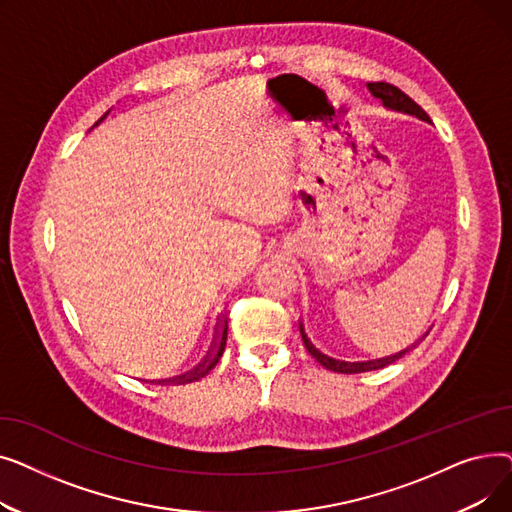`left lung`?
<instances>
[{
  "label": "left lung",
  "mask_w": 512,
  "mask_h": 512,
  "mask_svg": "<svg viewBox=\"0 0 512 512\" xmlns=\"http://www.w3.org/2000/svg\"><path fill=\"white\" fill-rule=\"evenodd\" d=\"M369 91L382 99V103L386 107H390V110H396V112H405V114H411V116H417L425 122H429V116L421 110V105H417L407 93H402L398 87L390 85V83H369L367 85ZM299 330H301V336H303V342H305V348L311 353V357H315L317 363L324 365L326 369L330 371H336V373H363V371H373V369H382L390 363H394L396 359H400L402 355H405L407 351H402L398 355H392V357H384V359H375V361H340V359H334V357H328L319 351V348L311 342V338L307 336L305 332V324L301 321L299 324Z\"/></svg>",
  "instance_id": "8db88e82"
}]
</instances>
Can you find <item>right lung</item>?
Instances as JSON below:
<instances>
[{"label": "right lung", "mask_w": 512, "mask_h": 512, "mask_svg": "<svg viewBox=\"0 0 512 512\" xmlns=\"http://www.w3.org/2000/svg\"><path fill=\"white\" fill-rule=\"evenodd\" d=\"M107 114H103L99 118V122L105 118ZM226 338H228V317L222 315L220 317V324H218V332H215V338H213V344H211V351L207 353V357L188 373H182V375H176V378H166V380H151L155 384H161V386H178V384H191V382H197L201 380L203 375H207L215 365H218L220 357L224 355V348H226Z\"/></svg>", "instance_id": "1"}]
</instances>
